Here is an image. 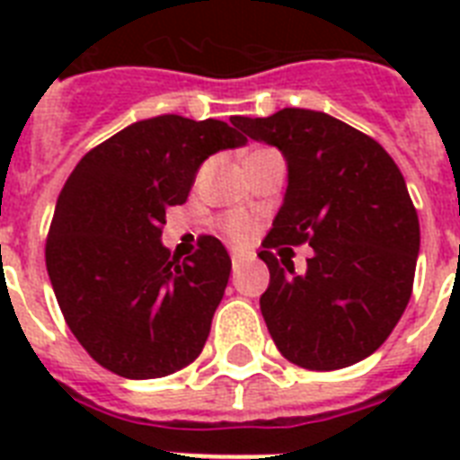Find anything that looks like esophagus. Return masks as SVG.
Segmentation results:
<instances>
[{"label": "esophagus", "instance_id": "34e87169", "mask_svg": "<svg viewBox=\"0 0 460 460\" xmlns=\"http://www.w3.org/2000/svg\"><path fill=\"white\" fill-rule=\"evenodd\" d=\"M245 255L243 252H231V265H234V270H238V267L243 265Z\"/></svg>", "mask_w": 460, "mask_h": 460}]
</instances>
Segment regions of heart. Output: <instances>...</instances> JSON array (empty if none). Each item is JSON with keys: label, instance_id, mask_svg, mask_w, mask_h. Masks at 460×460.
<instances>
[{"label": "heart", "instance_id": "obj_1", "mask_svg": "<svg viewBox=\"0 0 460 460\" xmlns=\"http://www.w3.org/2000/svg\"><path fill=\"white\" fill-rule=\"evenodd\" d=\"M224 231H226V236H231L234 241H243L251 234V222L241 215H231L224 219Z\"/></svg>", "mask_w": 460, "mask_h": 460}]
</instances>
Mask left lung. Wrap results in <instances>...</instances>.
Returning <instances> with one entry per match:
<instances>
[{
    "mask_svg": "<svg viewBox=\"0 0 460 460\" xmlns=\"http://www.w3.org/2000/svg\"><path fill=\"white\" fill-rule=\"evenodd\" d=\"M248 138L287 159V193L260 260V310L281 356L305 370H341L392 334L413 291L420 224L399 166L377 140L314 110L236 117ZM308 243L305 275L279 267L277 244Z\"/></svg>",
    "mask_w": 460,
    "mask_h": 460,
    "instance_id": "1",
    "label": "left lung"
}]
</instances>
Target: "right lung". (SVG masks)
<instances>
[{
    "label": "right lung",
    "instance_id": "right-lung-1",
    "mask_svg": "<svg viewBox=\"0 0 460 460\" xmlns=\"http://www.w3.org/2000/svg\"><path fill=\"white\" fill-rule=\"evenodd\" d=\"M234 126L143 119L90 150L61 188L47 274L68 329L121 377H166L208 341L229 284V252L219 238L202 236L200 251L172 260L162 224L166 209L186 202L209 155L248 143Z\"/></svg>",
    "mask_w": 460,
    "mask_h": 460
}]
</instances>
